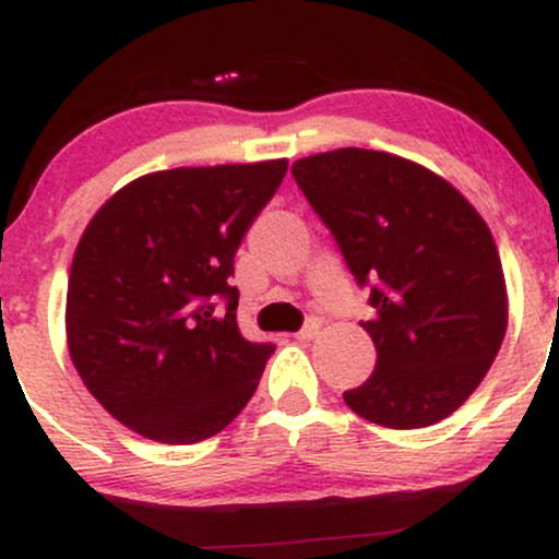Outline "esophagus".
Listing matches in <instances>:
<instances>
[{"instance_id": "1", "label": "esophagus", "mask_w": 559, "mask_h": 559, "mask_svg": "<svg viewBox=\"0 0 559 559\" xmlns=\"http://www.w3.org/2000/svg\"><path fill=\"white\" fill-rule=\"evenodd\" d=\"M318 331H320V323H318V320H310V323H307L305 329L294 333V338H299V342H310V338H316V336H318Z\"/></svg>"}]
</instances>
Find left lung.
<instances>
[{"instance_id":"obj_1","label":"left lung","mask_w":559,"mask_h":559,"mask_svg":"<svg viewBox=\"0 0 559 559\" xmlns=\"http://www.w3.org/2000/svg\"><path fill=\"white\" fill-rule=\"evenodd\" d=\"M292 176L370 286L376 370L344 402L386 428H426L463 404L502 346L507 288L497 243L467 199L428 168L386 152L297 159Z\"/></svg>"}]
</instances>
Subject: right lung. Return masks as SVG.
Returning a JSON list of instances; mask_svg holds the SVG:
<instances>
[{
  "instance_id": "obj_1",
  "label": "right lung",
  "mask_w": 559,
  "mask_h": 559,
  "mask_svg": "<svg viewBox=\"0 0 559 559\" xmlns=\"http://www.w3.org/2000/svg\"><path fill=\"white\" fill-rule=\"evenodd\" d=\"M286 168L267 159L150 173L83 230L68 281L70 360L131 431L194 444L252 400L275 346L241 336L239 288L228 278Z\"/></svg>"
}]
</instances>
